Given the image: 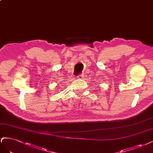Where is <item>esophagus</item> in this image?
Listing matches in <instances>:
<instances>
[{
	"instance_id": "34e87169",
	"label": "esophagus",
	"mask_w": 153,
	"mask_h": 153,
	"mask_svg": "<svg viewBox=\"0 0 153 153\" xmlns=\"http://www.w3.org/2000/svg\"><path fill=\"white\" fill-rule=\"evenodd\" d=\"M77 78L78 79H82V78H83V75H79V76H77Z\"/></svg>"
}]
</instances>
